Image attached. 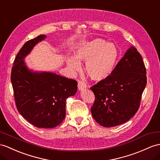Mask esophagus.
I'll return each instance as SVG.
<instances>
[{"label": "esophagus", "instance_id": "34e87169", "mask_svg": "<svg viewBox=\"0 0 160 160\" xmlns=\"http://www.w3.org/2000/svg\"><path fill=\"white\" fill-rule=\"evenodd\" d=\"M87 88V85L83 81H79V83H78V89H79V91H82L83 89H86Z\"/></svg>", "mask_w": 160, "mask_h": 160}]
</instances>
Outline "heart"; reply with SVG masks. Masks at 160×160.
Instances as JSON below:
<instances>
[{"label":"heart","instance_id":"1","mask_svg":"<svg viewBox=\"0 0 160 160\" xmlns=\"http://www.w3.org/2000/svg\"><path fill=\"white\" fill-rule=\"evenodd\" d=\"M119 56V50L115 44L97 38L81 43L74 52V56H68L66 62L73 73L80 70L79 62H85V70L89 78L102 81L111 75Z\"/></svg>","mask_w":160,"mask_h":160}]
</instances>
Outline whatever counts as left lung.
<instances>
[{"label":"left lung","instance_id":"8db88e82","mask_svg":"<svg viewBox=\"0 0 160 160\" xmlns=\"http://www.w3.org/2000/svg\"><path fill=\"white\" fill-rule=\"evenodd\" d=\"M147 85L146 68L141 54L131 46L107 79L93 85V118L103 127L128 122L137 112Z\"/></svg>","mask_w":160,"mask_h":160}]
</instances>
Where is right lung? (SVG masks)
Listing matches in <instances>:
<instances>
[{
	"mask_svg": "<svg viewBox=\"0 0 160 160\" xmlns=\"http://www.w3.org/2000/svg\"><path fill=\"white\" fill-rule=\"evenodd\" d=\"M41 34L27 41L17 54L11 70V80L18 111L33 126L53 128L63 122L66 100L77 90V82L52 72H37L26 66L24 58L38 42Z\"/></svg>",
	"mask_w": 160,
	"mask_h": 160,
	"instance_id": "1",
	"label": "right lung"
}]
</instances>
